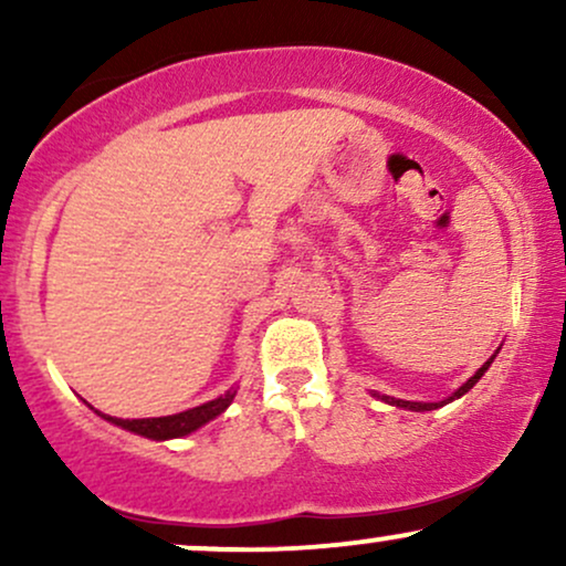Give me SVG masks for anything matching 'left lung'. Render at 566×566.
<instances>
[{"label": "left lung", "instance_id": "1", "mask_svg": "<svg viewBox=\"0 0 566 566\" xmlns=\"http://www.w3.org/2000/svg\"><path fill=\"white\" fill-rule=\"evenodd\" d=\"M492 359H495V356H492ZM492 359H490V361H484V365L479 367V373L473 375V378L465 380L463 386H460L458 391H454V396H450V399H447V401L458 399V396H463L465 391H471V388L476 386V382H479V378H482V375L486 373V369H490ZM388 401H391V405H396V407H407V409H415V412H423V409H437V407H441V405H447V401H439V405H437V401H405V399H388Z\"/></svg>", "mask_w": 566, "mask_h": 566}]
</instances>
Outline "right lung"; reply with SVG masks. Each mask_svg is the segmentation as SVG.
Returning <instances> with one entry per match:
<instances>
[{
  "label": "right lung",
  "instance_id": "1",
  "mask_svg": "<svg viewBox=\"0 0 566 566\" xmlns=\"http://www.w3.org/2000/svg\"><path fill=\"white\" fill-rule=\"evenodd\" d=\"M233 401V391L218 396V399L207 401V405L186 409V412L178 415H167V418H143V420H122V418H112V415H103L112 423L127 428V431L140 433V437L148 439H175V437H186V433L197 431L199 426L210 423L212 418H218L226 407Z\"/></svg>",
  "mask_w": 566,
  "mask_h": 566
}]
</instances>
